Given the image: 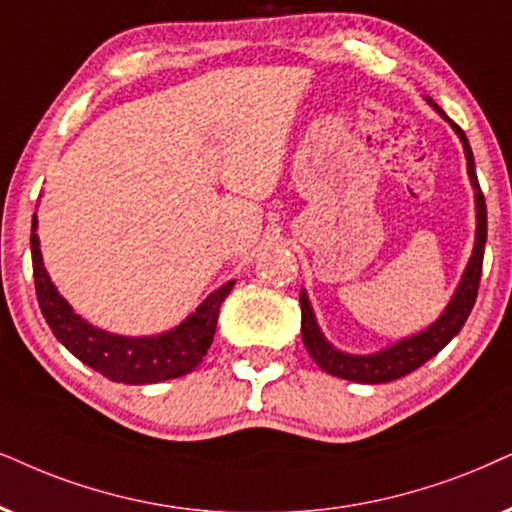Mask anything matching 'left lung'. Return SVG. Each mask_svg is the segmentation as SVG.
<instances>
[{"label": "left lung", "instance_id": "left-lung-1", "mask_svg": "<svg viewBox=\"0 0 512 512\" xmlns=\"http://www.w3.org/2000/svg\"><path fill=\"white\" fill-rule=\"evenodd\" d=\"M449 122L463 141L465 160H468V174H470L472 186H475V205H477V236H475L477 241L468 262V269H465L463 274L461 286H458L454 300L449 302L446 312L432 323L428 331L413 335V338L401 340L397 345L383 349V352L371 354V357H352V354L338 352L331 342H326V338H323L319 331V326H316L314 312L312 307H309L307 295L300 293L304 347H307L309 357L316 361V366H319L321 371L335 375V378L354 380V383H368V385L392 383V380L404 378V375L413 373L416 368L423 366L425 361L435 357L439 349L449 345L451 338H454V335L463 328V323L468 321L472 304L477 300V290H480V278H482L484 243H487V203H484L480 181H477L475 158H472L468 137H465V132L456 125L454 120Z\"/></svg>", "mask_w": 512, "mask_h": 512}]
</instances>
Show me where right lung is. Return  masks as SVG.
Segmentation results:
<instances>
[{"instance_id": "1", "label": "right lung", "mask_w": 512, "mask_h": 512, "mask_svg": "<svg viewBox=\"0 0 512 512\" xmlns=\"http://www.w3.org/2000/svg\"><path fill=\"white\" fill-rule=\"evenodd\" d=\"M35 226L37 222H32V229ZM30 250L37 302H40L51 333L82 364L106 375L108 380L125 385L163 383V380L191 373L208 354L217 331L219 307L236 283L229 281L215 290L189 319L170 333L155 335V338H122V335L99 331L92 323L80 319L73 307L58 295L42 264L40 241H37L35 231L30 236Z\"/></svg>"}]
</instances>
